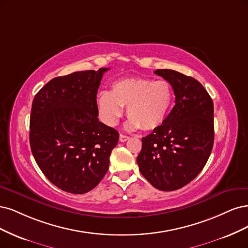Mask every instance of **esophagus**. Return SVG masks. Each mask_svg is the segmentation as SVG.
<instances>
[{"mask_svg": "<svg viewBox=\"0 0 248 248\" xmlns=\"http://www.w3.org/2000/svg\"><path fill=\"white\" fill-rule=\"evenodd\" d=\"M129 139H130L129 136L124 135V134H121V135H119V141H121V142H125V141H127Z\"/></svg>", "mask_w": 248, "mask_h": 248, "instance_id": "obj_1", "label": "esophagus"}]
</instances>
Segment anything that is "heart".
I'll return each instance as SVG.
<instances>
[{
    "mask_svg": "<svg viewBox=\"0 0 248 248\" xmlns=\"http://www.w3.org/2000/svg\"><path fill=\"white\" fill-rule=\"evenodd\" d=\"M174 92L167 80L134 76L118 79L111 85V92L97 94V106L102 121L115 125L126 106L130 130L153 131L161 126L173 105Z\"/></svg>",
    "mask_w": 248,
    "mask_h": 248,
    "instance_id": "b5f03b06",
    "label": "heart"
}]
</instances>
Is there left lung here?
<instances>
[{
    "instance_id": "8db88e82",
    "label": "left lung",
    "mask_w": 248,
    "mask_h": 248,
    "mask_svg": "<svg viewBox=\"0 0 248 248\" xmlns=\"http://www.w3.org/2000/svg\"><path fill=\"white\" fill-rule=\"evenodd\" d=\"M155 73L170 82L175 105L164 124L142 138L141 174L161 190L186 186L202 171L214 141L213 102L195 78L169 69Z\"/></svg>"
}]
</instances>
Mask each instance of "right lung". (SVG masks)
Here are the masks:
<instances>
[{"label":"right lung","mask_w":248,"mask_h":248,"mask_svg":"<svg viewBox=\"0 0 248 248\" xmlns=\"http://www.w3.org/2000/svg\"><path fill=\"white\" fill-rule=\"evenodd\" d=\"M108 70L55 77L31 104V154L47 179L67 193L85 194L97 186L118 142V132L98 118L97 93Z\"/></svg>","instance_id":"add662e5"}]
</instances>
